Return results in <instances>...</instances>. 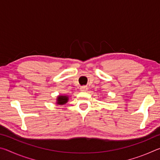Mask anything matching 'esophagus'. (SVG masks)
I'll list each match as a JSON object with an SVG mask.
<instances>
[{"instance_id": "1", "label": "esophagus", "mask_w": 160, "mask_h": 160, "mask_svg": "<svg viewBox=\"0 0 160 160\" xmlns=\"http://www.w3.org/2000/svg\"><path fill=\"white\" fill-rule=\"evenodd\" d=\"M80 90L82 92H86L88 90V87L87 86H82L80 88Z\"/></svg>"}]
</instances>
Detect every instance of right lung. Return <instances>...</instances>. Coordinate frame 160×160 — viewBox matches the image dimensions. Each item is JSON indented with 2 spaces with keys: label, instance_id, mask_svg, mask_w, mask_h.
<instances>
[{
  "label": "right lung",
  "instance_id": "right-lung-1",
  "mask_svg": "<svg viewBox=\"0 0 160 160\" xmlns=\"http://www.w3.org/2000/svg\"><path fill=\"white\" fill-rule=\"evenodd\" d=\"M57 104H66V103L68 102V97L67 96H59L58 97V99H57Z\"/></svg>",
  "mask_w": 160,
  "mask_h": 160
}]
</instances>
